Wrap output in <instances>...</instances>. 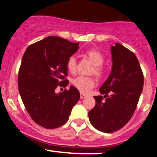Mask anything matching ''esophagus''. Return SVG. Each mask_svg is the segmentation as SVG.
Here are the masks:
<instances>
[{"label":"esophagus","instance_id":"obj_1","mask_svg":"<svg viewBox=\"0 0 157 157\" xmlns=\"http://www.w3.org/2000/svg\"><path fill=\"white\" fill-rule=\"evenodd\" d=\"M86 97V94H82V93H80V99H83Z\"/></svg>","mask_w":157,"mask_h":157}]
</instances>
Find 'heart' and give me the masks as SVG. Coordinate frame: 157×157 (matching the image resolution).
<instances>
[{
	"mask_svg": "<svg viewBox=\"0 0 157 157\" xmlns=\"http://www.w3.org/2000/svg\"><path fill=\"white\" fill-rule=\"evenodd\" d=\"M84 56L94 65L91 73H94L97 78H101L103 77L105 70L102 65L104 63V57L101 52L96 49H90L85 52ZM66 67L70 73L75 74L76 72L77 60L74 56L68 58ZM72 84L82 93H87L94 86V80L91 77L79 76L74 79Z\"/></svg>",
	"mask_w": 157,
	"mask_h": 157,
	"instance_id": "1",
	"label": "heart"
}]
</instances>
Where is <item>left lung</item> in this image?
Returning <instances> with one entry per match:
<instances>
[{"label": "left lung", "instance_id": "1", "mask_svg": "<svg viewBox=\"0 0 157 157\" xmlns=\"http://www.w3.org/2000/svg\"><path fill=\"white\" fill-rule=\"evenodd\" d=\"M111 72L100 88L105 99L94 97L96 104L89 112L91 125L105 133L118 131L131 120L144 84L143 74L136 55L120 44L111 46Z\"/></svg>", "mask_w": 157, "mask_h": 157}]
</instances>
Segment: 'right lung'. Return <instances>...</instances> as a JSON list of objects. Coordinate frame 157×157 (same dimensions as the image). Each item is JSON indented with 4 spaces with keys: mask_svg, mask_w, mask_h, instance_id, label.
Masks as SVG:
<instances>
[{
    "mask_svg": "<svg viewBox=\"0 0 157 157\" xmlns=\"http://www.w3.org/2000/svg\"><path fill=\"white\" fill-rule=\"evenodd\" d=\"M78 48L79 43L50 36L30 45L23 56L17 79L20 95L32 120L45 128L64 125L80 99L72 86L55 92L57 86L68 84L66 63Z\"/></svg>",
    "mask_w": 157,
    "mask_h": 157,
    "instance_id": "1",
    "label": "right lung"
}]
</instances>
